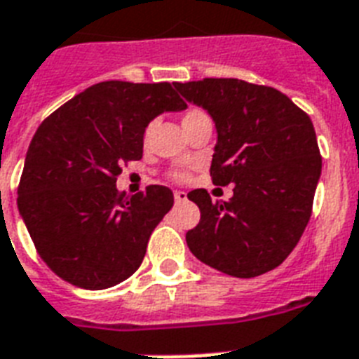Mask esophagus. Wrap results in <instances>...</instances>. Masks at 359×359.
Returning a JSON list of instances; mask_svg holds the SVG:
<instances>
[{
	"mask_svg": "<svg viewBox=\"0 0 359 359\" xmlns=\"http://www.w3.org/2000/svg\"><path fill=\"white\" fill-rule=\"evenodd\" d=\"M174 200H176V203H183L187 200V193L185 191H176L174 193Z\"/></svg>",
	"mask_w": 359,
	"mask_h": 359,
	"instance_id": "34e87169",
	"label": "esophagus"
}]
</instances>
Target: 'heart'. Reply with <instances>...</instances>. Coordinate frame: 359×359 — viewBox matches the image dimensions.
<instances>
[{
    "instance_id": "obj_1",
    "label": "heart",
    "mask_w": 359,
    "mask_h": 359,
    "mask_svg": "<svg viewBox=\"0 0 359 359\" xmlns=\"http://www.w3.org/2000/svg\"><path fill=\"white\" fill-rule=\"evenodd\" d=\"M202 118H209V116L203 113V111H200V109H187L182 116V124L189 126V124H193V122H196V120H202ZM154 126H156L154 122L148 124V128H146L144 131V140L150 139L151 131H154ZM176 177H182V174H176Z\"/></svg>"
}]
</instances>
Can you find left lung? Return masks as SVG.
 <instances>
[{"label":"left lung","mask_w":359,"mask_h":359,"mask_svg":"<svg viewBox=\"0 0 359 359\" xmlns=\"http://www.w3.org/2000/svg\"><path fill=\"white\" fill-rule=\"evenodd\" d=\"M174 87L213 118V183H233L228 202H213L205 189L187 194L200 208V222L185 235L189 250L229 276L276 269L311 217L323 168L311 120L276 88L233 77Z\"/></svg>","instance_id":"left-lung-1"}]
</instances>
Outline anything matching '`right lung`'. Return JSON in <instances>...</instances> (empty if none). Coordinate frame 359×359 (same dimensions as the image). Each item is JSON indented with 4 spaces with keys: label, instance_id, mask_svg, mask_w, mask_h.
<instances>
[{
    "label": "right lung",
    "instance_id": "1",
    "mask_svg": "<svg viewBox=\"0 0 359 359\" xmlns=\"http://www.w3.org/2000/svg\"><path fill=\"white\" fill-rule=\"evenodd\" d=\"M187 109L170 83H96L39 126L25 156L18 211L40 257L77 287H113L140 266L151 231L174 205L168 187L120 194L124 161L142 157L144 131Z\"/></svg>",
    "mask_w": 359,
    "mask_h": 359
}]
</instances>
